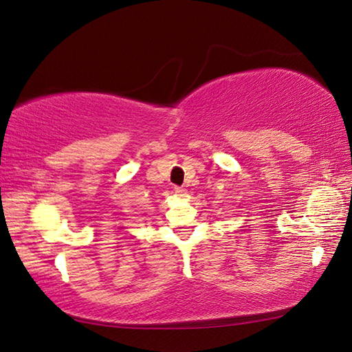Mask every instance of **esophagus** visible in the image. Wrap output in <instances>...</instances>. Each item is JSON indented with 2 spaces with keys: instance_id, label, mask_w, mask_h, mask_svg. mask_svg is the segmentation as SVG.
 Returning a JSON list of instances; mask_svg holds the SVG:
<instances>
[{
  "instance_id": "1",
  "label": "esophagus",
  "mask_w": 352,
  "mask_h": 352,
  "mask_svg": "<svg viewBox=\"0 0 352 352\" xmlns=\"http://www.w3.org/2000/svg\"><path fill=\"white\" fill-rule=\"evenodd\" d=\"M174 190H175V194H177V195H180V197H183V195H184V192H186L183 188H178V186H175Z\"/></svg>"
}]
</instances>
